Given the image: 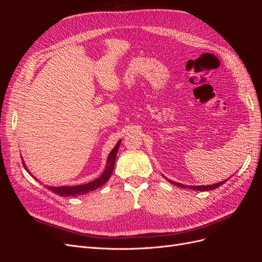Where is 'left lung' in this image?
Listing matches in <instances>:
<instances>
[{"label":"left lung","instance_id":"obj_1","mask_svg":"<svg viewBox=\"0 0 262 262\" xmlns=\"http://www.w3.org/2000/svg\"><path fill=\"white\" fill-rule=\"evenodd\" d=\"M170 181L172 185H175L177 187H180V188H188L190 190H196V191H208V190H213V189H216L219 188L220 186H222L223 184H225V182L227 181V179L221 181V182H217V184H214V185H208V186H185L182 184H179V182H175V181H171V180H168Z\"/></svg>","mask_w":262,"mask_h":262}]
</instances>
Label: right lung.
<instances>
[{"mask_svg":"<svg viewBox=\"0 0 262 262\" xmlns=\"http://www.w3.org/2000/svg\"><path fill=\"white\" fill-rule=\"evenodd\" d=\"M121 143V140L118 141V143L116 144V146L113 148L112 152L109 153L108 158H107V166L104 170V172L101 173V175L97 178L95 179L89 184H85V185H78V186H72V187H68V186H62V187H50V186H46L49 190L55 194L61 195V196H76V195H81V194H85V193H89L91 191H94L95 189L99 188L100 186L105 185L106 182L109 180L110 176H112L114 167H115V162H116V156L118 153V148L119 145ZM23 166L24 168H25L29 173L30 171L27 169L26 167V164L24 163L23 161ZM31 175V173H30ZM33 176V175H31ZM34 177V176H33Z\"/></svg>","mask_w":262,"mask_h":262,"instance_id":"1","label":"right lung"}]
</instances>
